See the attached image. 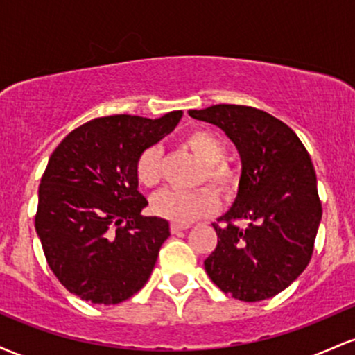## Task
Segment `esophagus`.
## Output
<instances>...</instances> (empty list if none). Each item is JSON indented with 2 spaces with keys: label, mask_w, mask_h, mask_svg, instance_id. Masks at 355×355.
I'll return each mask as SVG.
<instances>
[{
  "label": "esophagus",
  "mask_w": 355,
  "mask_h": 355,
  "mask_svg": "<svg viewBox=\"0 0 355 355\" xmlns=\"http://www.w3.org/2000/svg\"><path fill=\"white\" fill-rule=\"evenodd\" d=\"M189 227V223H172V225H170V230H172V234H178V232L187 230Z\"/></svg>",
  "instance_id": "esophagus-1"
}]
</instances>
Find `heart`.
<instances>
[{"mask_svg": "<svg viewBox=\"0 0 355 355\" xmlns=\"http://www.w3.org/2000/svg\"><path fill=\"white\" fill-rule=\"evenodd\" d=\"M187 148L203 164V178H207L223 197H234L239 187V173L223 162L225 144L210 130H193L183 140ZM137 180L144 187H155L162 178V150L153 145L141 152L135 166ZM218 209V198L209 187L193 191L165 189L152 198V211L173 223H190L209 217Z\"/></svg>", "mask_w": 355, "mask_h": 355, "instance_id": "b5f03b06", "label": "heart"}]
</instances>
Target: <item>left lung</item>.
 <instances>
[{
    "instance_id": "8db88e82",
    "label": "left lung",
    "mask_w": 355,
    "mask_h": 355,
    "mask_svg": "<svg viewBox=\"0 0 355 355\" xmlns=\"http://www.w3.org/2000/svg\"><path fill=\"white\" fill-rule=\"evenodd\" d=\"M189 115L218 126L242 162L237 197L218 218L225 225L214 223L218 242L205 272L234 299H270L311 262L322 218L311 157L292 128L262 110L214 105Z\"/></svg>"
}]
</instances>
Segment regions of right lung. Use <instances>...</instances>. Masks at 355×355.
Returning <instances> with one entry per match:
<instances>
[{
    "label": "right lung",
    "mask_w": 355,
    "mask_h": 355,
    "mask_svg": "<svg viewBox=\"0 0 355 355\" xmlns=\"http://www.w3.org/2000/svg\"><path fill=\"white\" fill-rule=\"evenodd\" d=\"M182 110L160 118L113 115L73 130L48 160L35 229L56 279L81 300L115 305L146 284L165 218L144 217L137 160L173 132Z\"/></svg>",
    "instance_id": "right-lung-1"
}]
</instances>
